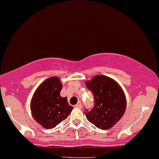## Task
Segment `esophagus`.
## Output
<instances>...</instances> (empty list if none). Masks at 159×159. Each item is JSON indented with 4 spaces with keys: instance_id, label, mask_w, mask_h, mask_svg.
<instances>
[{
    "instance_id": "obj_1",
    "label": "esophagus",
    "mask_w": 159,
    "mask_h": 159,
    "mask_svg": "<svg viewBox=\"0 0 159 159\" xmlns=\"http://www.w3.org/2000/svg\"><path fill=\"white\" fill-rule=\"evenodd\" d=\"M75 106L76 108H79V109H80V108L82 107V104H81V102H78V103H77Z\"/></svg>"
}]
</instances>
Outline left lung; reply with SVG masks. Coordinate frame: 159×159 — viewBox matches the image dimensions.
I'll use <instances>...</instances> for the list:
<instances>
[{"label": "left lung", "mask_w": 159, "mask_h": 159, "mask_svg": "<svg viewBox=\"0 0 159 159\" xmlns=\"http://www.w3.org/2000/svg\"><path fill=\"white\" fill-rule=\"evenodd\" d=\"M86 86L94 98L93 109L84 111L87 119L102 130L111 128L121 119L126 109V97L121 86L105 75L94 76L86 81Z\"/></svg>", "instance_id": "1"}]
</instances>
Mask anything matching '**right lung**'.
<instances>
[{
  "instance_id": "right-lung-1",
  "label": "right lung",
  "mask_w": 159,
  "mask_h": 159,
  "mask_svg": "<svg viewBox=\"0 0 159 159\" xmlns=\"http://www.w3.org/2000/svg\"><path fill=\"white\" fill-rule=\"evenodd\" d=\"M62 84L58 77L45 80L36 89L31 102L33 118L43 128L52 129L67 118L73 107L60 96Z\"/></svg>"
}]
</instances>
